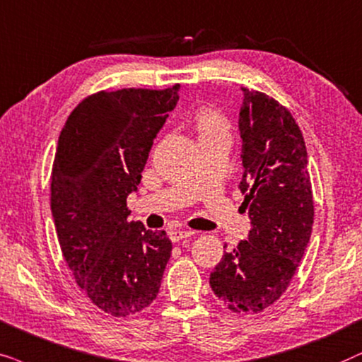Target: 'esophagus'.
Masks as SVG:
<instances>
[{"label":"esophagus","mask_w":362,"mask_h":362,"mask_svg":"<svg viewBox=\"0 0 362 362\" xmlns=\"http://www.w3.org/2000/svg\"><path fill=\"white\" fill-rule=\"evenodd\" d=\"M192 235H194V231L190 230H172L168 237H170L172 242H182L184 238H190Z\"/></svg>","instance_id":"obj_1"}]
</instances>
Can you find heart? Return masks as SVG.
I'll return each instance as SVG.
<instances>
[{"mask_svg":"<svg viewBox=\"0 0 362 362\" xmlns=\"http://www.w3.org/2000/svg\"><path fill=\"white\" fill-rule=\"evenodd\" d=\"M195 125L200 134V139L230 136L228 119L214 107H202L195 115Z\"/></svg>","mask_w":362,"mask_h":362,"instance_id":"heart-1","label":"heart"}]
</instances>
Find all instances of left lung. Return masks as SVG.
Here are the masks:
<instances>
[{
    "instance_id": "obj_1",
    "label": "left lung",
    "mask_w": 362,
    "mask_h": 362,
    "mask_svg": "<svg viewBox=\"0 0 362 362\" xmlns=\"http://www.w3.org/2000/svg\"><path fill=\"white\" fill-rule=\"evenodd\" d=\"M243 89L240 109L248 240L225 253L210 274L215 296L233 313H262L291 283L310 243L315 202L303 134L272 95Z\"/></svg>"
}]
</instances>
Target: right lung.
I'll use <instances>...</instances> for the list:
<instances>
[{
	"mask_svg": "<svg viewBox=\"0 0 362 362\" xmlns=\"http://www.w3.org/2000/svg\"><path fill=\"white\" fill-rule=\"evenodd\" d=\"M167 89L99 90L62 127L51 172V211L77 286L115 317L156 300L172 253L165 231L129 221L153 139L178 100Z\"/></svg>",
	"mask_w": 362,
	"mask_h": 362,
	"instance_id": "1",
	"label": "right lung"
}]
</instances>
